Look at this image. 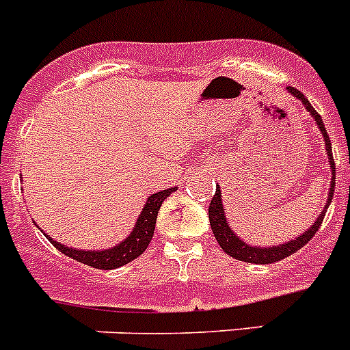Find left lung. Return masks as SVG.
Here are the masks:
<instances>
[{
    "label": "left lung",
    "mask_w": 350,
    "mask_h": 350,
    "mask_svg": "<svg viewBox=\"0 0 350 350\" xmlns=\"http://www.w3.org/2000/svg\"><path fill=\"white\" fill-rule=\"evenodd\" d=\"M287 91L291 94L298 98L307 110L310 112V116L314 117L317 126H319L321 133H323L324 142H326V150H327V159H329V165H332V172H333V178H332V187H329V200H327L326 206L324 210L321 212V215L317 217V221L312 224L310 230H307V233H303L301 237L295 238V240H291V242L282 243V245H275L270 247V249H261V247H250L247 245L245 242H242L233 231L230 230V226L226 222L224 219V210H222V200H221V189H215V194H213L212 202H210L208 206V219H210V228L213 231V237L217 240V243L221 245V249L224 250L226 254H230L231 258L238 259V261H245V262H256V265H271V262H277L280 259L287 258V256L295 254L296 250L301 249L305 243H308L314 238V234L317 233V230L321 228L323 224V219H324V213H326L327 206L332 203V198L335 194V159H333V154H332V142H329V137H327V131L323 124V117L319 113L315 112L314 107L308 103V100L303 96V92H299L298 89L295 88H287Z\"/></svg>",
    "instance_id": "obj_1"
}]
</instances>
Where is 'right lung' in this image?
Returning a JSON list of instances; mask_svg holds the SVG:
<instances>
[{
  "label": "right lung",
  "mask_w": 350,
  "mask_h": 350,
  "mask_svg": "<svg viewBox=\"0 0 350 350\" xmlns=\"http://www.w3.org/2000/svg\"><path fill=\"white\" fill-rule=\"evenodd\" d=\"M173 191H177V187L159 191V193L152 194V196L148 198L133 233L126 238L124 242L119 243L117 247H112V249L100 250V252L98 250H75L70 249V247L61 245L59 242L52 240L51 237H47V240L59 252H63L64 256L75 259L79 262H83L88 267L98 268V270H113V268L124 267L129 261H133V259H137L138 256L144 254V250L147 249L150 240H152L157 212H159L163 202H165Z\"/></svg>",
  "instance_id": "1"
}]
</instances>
